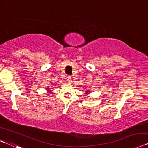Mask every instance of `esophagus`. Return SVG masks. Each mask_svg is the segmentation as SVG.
Instances as JSON below:
<instances>
[{
	"mask_svg": "<svg viewBox=\"0 0 148 148\" xmlns=\"http://www.w3.org/2000/svg\"><path fill=\"white\" fill-rule=\"evenodd\" d=\"M66 80H67V81H68V82H69V83H71V82H72V77L70 76H68V77H67V78H66Z\"/></svg>",
	"mask_w": 148,
	"mask_h": 148,
	"instance_id": "1",
	"label": "esophagus"
}]
</instances>
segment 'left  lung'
<instances>
[{"mask_svg":"<svg viewBox=\"0 0 148 148\" xmlns=\"http://www.w3.org/2000/svg\"><path fill=\"white\" fill-rule=\"evenodd\" d=\"M89 93H90V91H86V94H89Z\"/></svg>","mask_w":148,"mask_h":148,"instance_id":"1","label":"left lung"}]
</instances>
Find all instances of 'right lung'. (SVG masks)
<instances>
[{"label":"right lung","instance_id":"1","mask_svg":"<svg viewBox=\"0 0 148 148\" xmlns=\"http://www.w3.org/2000/svg\"><path fill=\"white\" fill-rule=\"evenodd\" d=\"M46 90H48V92H50V91H51V90H49V88H46Z\"/></svg>","mask_w":148,"mask_h":148}]
</instances>
